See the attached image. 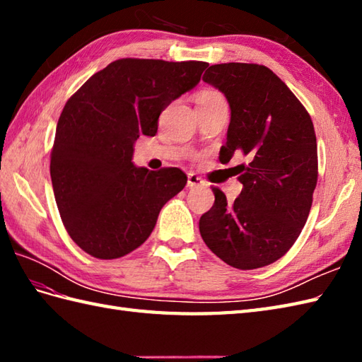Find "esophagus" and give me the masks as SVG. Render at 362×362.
Returning a JSON list of instances; mask_svg holds the SVG:
<instances>
[{"label": "esophagus", "mask_w": 362, "mask_h": 362, "mask_svg": "<svg viewBox=\"0 0 362 362\" xmlns=\"http://www.w3.org/2000/svg\"><path fill=\"white\" fill-rule=\"evenodd\" d=\"M187 185L189 187V188H194V187H202V185H205V182L201 179V177H199L196 173H188V183Z\"/></svg>", "instance_id": "esophagus-1"}]
</instances>
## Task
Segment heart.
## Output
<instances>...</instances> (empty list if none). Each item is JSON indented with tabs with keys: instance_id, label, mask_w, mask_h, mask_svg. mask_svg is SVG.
<instances>
[{
	"instance_id": "1",
	"label": "heart",
	"mask_w": 362,
	"mask_h": 362,
	"mask_svg": "<svg viewBox=\"0 0 362 362\" xmlns=\"http://www.w3.org/2000/svg\"><path fill=\"white\" fill-rule=\"evenodd\" d=\"M221 95L218 93V91H214V90H204V91H201V93L197 95V104L199 103H204V101H210V99H214V98H219Z\"/></svg>"
}]
</instances>
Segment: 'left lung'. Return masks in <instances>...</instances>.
<instances>
[{
    "instance_id": "obj_1",
    "label": "left lung",
    "mask_w": 362,
    "mask_h": 362,
    "mask_svg": "<svg viewBox=\"0 0 362 362\" xmlns=\"http://www.w3.org/2000/svg\"><path fill=\"white\" fill-rule=\"evenodd\" d=\"M204 82L226 95L230 112L221 163L241 153V194L227 202L213 188L214 204L199 221L209 249L243 271L274 263L296 243L317 185V141L310 113L279 76L264 65L219 64Z\"/></svg>"
}]
</instances>
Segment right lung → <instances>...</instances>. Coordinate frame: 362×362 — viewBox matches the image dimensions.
I'll use <instances>...</instances> for the list:
<instances>
[{"mask_svg": "<svg viewBox=\"0 0 362 362\" xmlns=\"http://www.w3.org/2000/svg\"><path fill=\"white\" fill-rule=\"evenodd\" d=\"M206 62L119 59L68 99L51 151L54 197L71 240L88 255L113 259L148 240L158 213L187 185L179 168L132 163L134 143L153 136L158 117L194 88Z\"/></svg>", "mask_w": 362, "mask_h": 362, "instance_id": "right-lung-1", "label": "right lung"}]
</instances>
